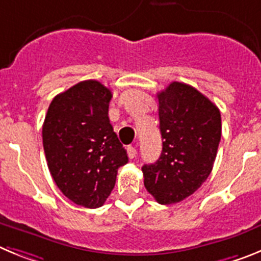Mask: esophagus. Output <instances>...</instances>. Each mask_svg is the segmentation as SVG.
<instances>
[{"instance_id":"1","label":"esophagus","mask_w":261,"mask_h":261,"mask_svg":"<svg viewBox=\"0 0 261 261\" xmlns=\"http://www.w3.org/2000/svg\"><path fill=\"white\" fill-rule=\"evenodd\" d=\"M136 155H137V149H136L135 146H129L128 147V156H129V158L133 159Z\"/></svg>"}]
</instances>
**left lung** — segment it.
<instances>
[{"instance_id": "8db88e82", "label": "left lung", "mask_w": 261, "mask_h": 261, "mask_svg": "<svg viewBox=\"0 0 261 261\" xmlns=\"http://www.w3.org/2000/svg\"><path fill=\"white\" fill-rule=\"evenodd\" d=\"M162 153L142 166L147 192L163 205L176 204L208 179L221 140L220 110L199 90L172 82L158 93Z\"/></svg>"}]
</instances>
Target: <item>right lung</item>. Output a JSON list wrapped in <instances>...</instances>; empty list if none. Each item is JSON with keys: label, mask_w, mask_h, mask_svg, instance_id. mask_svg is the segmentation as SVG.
I'll list each match as a JSON object with an SVG mask.
<instances>
[{"label": "right lung", "mask_w": 261, "mask_h": 261, "mask_svg": "<svg viewBox=\"0 0 261 261\" xmlns=\"http://www.w3.org/2000/svg\"><path fill=\"white\" fill-rule=\"evenodd\" d=\"M112 93L99 81H82L53 98L43 124V146L53 180L85 208H99L128 162L110 123Z\"/></svg>", "instance_id": "add662e5"}]
</instances>
